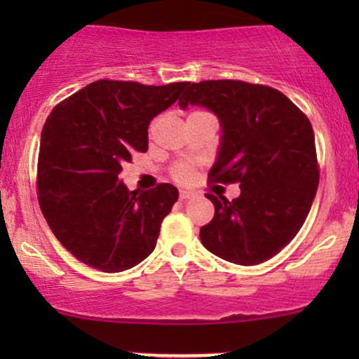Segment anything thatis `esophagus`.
Wrapping results in <instances>:
<instances>
[{
    "label": "esophagus",
    "instance_id": "1",
    "mask_svg": "<svg viewBox=\"0 0 359 359\" xmlns=\"http://www.w3.org/2000/svg\"><path fill=\"white\" fill-rule=\"evenodd\" d=\"M192 197H196V192L194 191H187V189H185V191H180V199L182 201L192 199Z\"/></svg>",
    "mask_w": 359,
    "mask_h": 359
}]
</instances>
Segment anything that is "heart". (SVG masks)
I'll return each instance as SVG.
<instances>
[{
	"instance_id": "b5f03b06",
	"label": "heart",
	"mask_w": 359,
	"mask_h": 359,
	"mask_svg": "<svg viewBox=\"0 0 359 359\" xmlns=\"http://www.w3.org/2000/svg\"><path fill=\"white\" fill-rule=\"evenodd\" d=\"M174 175L177 177L179 180H187L189 177H191V168H189L187 165H180L177 170L174 172Z\"/></svg>"
}]
</instances>
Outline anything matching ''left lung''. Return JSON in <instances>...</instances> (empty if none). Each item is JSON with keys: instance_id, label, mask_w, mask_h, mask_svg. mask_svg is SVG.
Listing matches in <instances>:
<instances>
[{"instance_id": "8db88e82", "label": "left lung", "mask_w": 359, "mask_h": 359, "mask_svg": "<svg viewBox=\"0 0 359 359\" xmlns=\"http://www.w3.org/2000/svg\"><path fill=\"white\" fill-rule=\"evenodd\" d=\"M180 109L203 106L219 119L221 142L209 170L214 182H240L236 199H217L201 228L205 250L236 265H258L302 228L319 185L314 131L277 89L243 81L187 84Z\"/></svg>"}]
</instances>
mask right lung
Here are the masks:
<instances>
[{
  "label": "right lung",
  "mask_w": 359,
  "mask_h": 359,
  "mask_svg": "<svg viewBox=\"0 0 359 359\" xmlns=\"http://www.w3.org/2000/svg\"><path fill=\"white\" fill-rule=\"evenodd\" d=\"M187 84L96 81L48 114L39 154L40 209L57 240L86 265L116 273L155 250L179 191L172 184L128 191L118 175L131 154L148 150V125Z\"/></svg>",
  "instance_id": "obj_1"
}]
</instances>
